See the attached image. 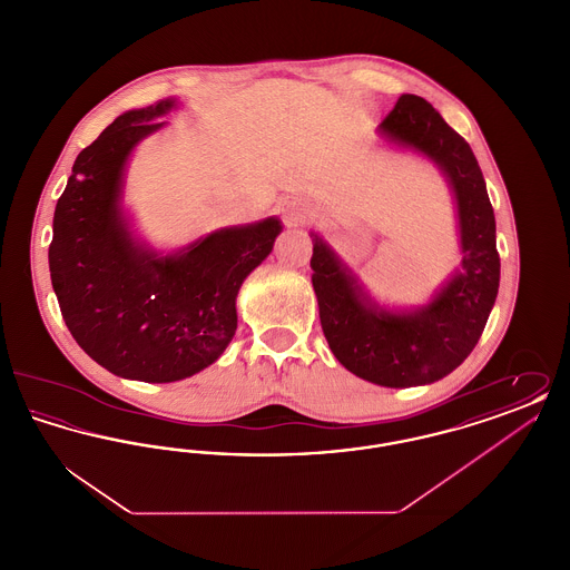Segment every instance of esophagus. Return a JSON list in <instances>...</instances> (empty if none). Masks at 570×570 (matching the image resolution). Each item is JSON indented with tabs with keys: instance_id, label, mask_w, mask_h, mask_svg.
<instances>
[{
	"instance_id": "obj_1",
	"label": "esophagus",
	"mask_w": 570,
	"mask_h": 570,
	"mask_svg": "<svg viewBox=\"0 0 570 570\" xmlns=\"http://www.w3.org/2000/svg\"><path fill=\"white\" fill-rule=\"evenodd\" d=\"M279 214L288 226H298L307 217V205L298 196H284L279 200Z\"/></svg>"
}]
</instances>
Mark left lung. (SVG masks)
I'll return each mask as SVG.
<instances>
[{
    "instance_id": "left-lung-1",
    "label": "left lung",
    "mask_w": 570,
    "mask_h": 570,
    "mask_svg": "<svg viewBox=\"0 0 570 570\" xmlns=\"http://www.w3.org/2000/svg\"><path fill=\"white\" fill-rule=\"evenodd\" d=\"M380 135L430 156L449 177L460 216L461 267L434 301L412 314L380 309L314 235L309 261L321 325L335 358L380 386H416L449 376L474 351L500 286L495 217L470 145L421 96L404 94Z\"/></svg>"
}]
</instances>
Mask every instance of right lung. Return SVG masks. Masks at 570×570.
Returning a JSON list of instances; mask_svg holds the SVG:
<instances>
[{"mask_svg": "<svg viewBox=\"0 0 570 570\" xmlns=\"http://www.w3.org/2000/svg\"><path fill=\"white\" fill-rule=\"evenodd\" d=\"M173 105L128 110L82 149L57 200L49 245L55 295L77 344L110 374L142 382L188 379L226 351L237 293L282 230L267 217L173 256L132 242L119 209L124 166Z\"/></svg>", "mask_w": 570, "mask_h": 570, "instance_id": "right-lung-1", "label": "right lung"}]
</instances>
